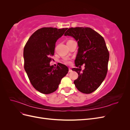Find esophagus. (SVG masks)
Instances as JSON below:
<instances>
[{"label": "esophagus", "mask_w": 130, "mask_h": 130, "mask_svg": "<svg viewBox=\"0 0 130 130\" xmlns=\"http://www.w3.org/2000/svg\"><path fill=\"white\" fill-rule=\"evenodd\" d=\"M72 72V70L70 69V68H69V73H70V72Z\"/></svg>", "instance_id": "1"}]
</instances>
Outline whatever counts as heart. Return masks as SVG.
Returning a JSON list of instances; mask_svg holds the SVG:
<instances>
[{
    "label": "heart",
    "mask_w": 130,
    "mask_h": 130,
    "mask_svg": "<svg viewBox=\"0 0 130 130\" xmlns=\"http://www.w3.org/2000/svg\"><path fill=\"white\" fill-rule=\"evenodd\" d=\"M63 63L66 64H69L70 63V61L69 59H65L63 60Z\"/></svg>",
    "instance_id": "b5f03b06"
}]
</instances>
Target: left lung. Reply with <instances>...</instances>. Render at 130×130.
I'll return each instance as SVG.
<instances>
[{
    "label": "left lung",
    "instance_id": "obj_1",
    "mask_svg": "<svg viewBox=\"0 0 130 130\" xmlns=\"http://www.w3.org/2000/svg\"><path fill=\"white\" fill-rule=\"evenodd\" d=\"M64 36L73 37L78 49L75 64H85V69L72 68L78 76L74 83L80 92L90 94L99 87L107 75L109 52L103 36L90 27H70Z\"/></svg>",
    "mask_w": 130,
    "mask_h": 130
}]
</instances>
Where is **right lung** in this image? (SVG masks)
<instances>
[{"mask_svg":"<svg viewBox=\"0 0 130 130\" xmlns=\"http://www.w3.org/2000/svg\"><path fill=\"white\" fill-rule=\"evenodd\" d=\"M67 28L42 27L31 35L24 48V67L33 87L48 94L56 90L62 78L68 72L66 66H50L57 40Z\"/></svg>","mask_w":130,"mask_h":130,"instance_id":"right-lung-1","label":"right lung"}]
</instances>
